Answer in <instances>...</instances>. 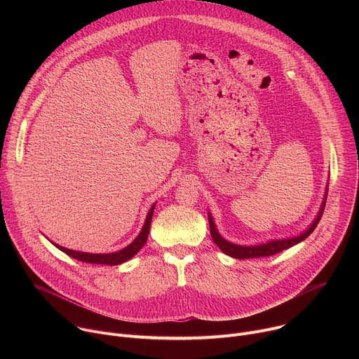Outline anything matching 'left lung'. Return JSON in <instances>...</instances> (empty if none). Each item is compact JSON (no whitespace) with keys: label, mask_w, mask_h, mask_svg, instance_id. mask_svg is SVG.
I'll use <instances>...</instances> for the list:
<instances>
[{"label":"left lung","mask_w":359,"mask_h":359,"mask_svg":"<svg viewBox=\"0 0 359 359\" xmlns=\"http://www.w3.org/2000/svg\"><path fill=\"white\" fill-rule=\"evenodd\" d=\"M327 191H328V187H327ZM327 191H325V196H324V201L321 204V209L316 217V220L313 222V224L306 229L304 233H301L299 236H295V237H290V238H283V240H271V241H267V243H263V244H257V245H238V244H233L227 240H224L220 233L217 231L216 229V224L213 222V217L212 215L209 213V224H210V233H212V238L213 241L216 243V245L227 255H230V257H234V259H238V260H245V259H255V257H267V255H274L285 248H290L298 243H301L302 240H305L306 237H309L314 229L317 227L318 222L321 220V216L324 213V208H325V201H327Z\"/></svg>","instance_id":"left-lung-1"}]
</instances>
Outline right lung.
Instances as JSON below:
<instances>
[{"mask_svg": "<svg viewBox=\"0 0 359 359\" xmlns=\"http://www.w3.org/2000/svg\"><path fill=\"white\" fill-rule=\"evenodd\" d=\"M156 204H153L150 208L147 216H146V222L143 224L142 231L139 233V236L125 248L116 251V252H108V254H92V252H82V251H75V250H69L65 247H61L58 244H55L61 251H64L65 254H68L69 257L76 259L82 263H89V264H107V266H118L122 264L128 260H130L135 254H137V251L146 244L147 241V236H149V230H150V222H151V216H153V210H155Z\"/></svg>", "mask_w": 359, "mask_h": 359, "instance_id": "obj_1", "label": "right lung"}]
</instances>
